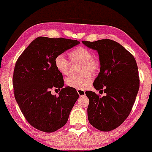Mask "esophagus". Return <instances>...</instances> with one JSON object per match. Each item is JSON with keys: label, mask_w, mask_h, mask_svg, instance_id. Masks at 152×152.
Returning a JSON list of instances; mask_svg holds the SVG:
<instances>
[{"label": "esophagus", "mask_w": 152, "mask_h": 152, "mask_svg": "<svg viewBox=\"0 0 152 152\" xmlns=\"http://www.w3.org/2000/svg\"><path fill=\"white\" fill-rule=\"evenodd\" d=\"M77 91L78 94L80 96H84V95H85V91L82 90V89H77Z\"/></svg>", "instance_id": "esophagus-1"}]
</instances>
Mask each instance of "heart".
Listing matches in <instances>:
<instances>
[{"mask_svg": "<svg viewBox=\"0 0 152 152\" xmlns=\"http://www.w3.org/2000/svg\"><path fill=\"white\" fill-rule=\"evenodd\" d=\"M90 50L85 47L76 48L68 53V57L71 63H80L77 75H73L66 79V84L68 86L77 89H85L90 86L93 82L92 73H96L100 68V64L97 58L92 57ZM54 65L60 73L68 75L70 71V61L59 54L54 59Z\"/></svg>", "mask_w": 152, "mask_h": 152, "instance_id": "b5f03b06", "label": "heart"}]
</instances>
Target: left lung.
<instances>
[{"instance_id":"obj_1","label":"left lung","mask_w":152,"mask_h":152,"mask_svg":"<svg viewBox=\"0 0 152 152\" xmlns=\"http://www.w3.org/2000/svg\"><path fill=\"white\" fill-rule=\"evenodd\" d=\"M82 43L98 52L100 72L93 86L107 94L100 97L95 92L86 91L88 121L99 131L110 132L123 123L132 111L140 86L138 66L134 56L115 41Z\"/></svg>"}]
</instances>
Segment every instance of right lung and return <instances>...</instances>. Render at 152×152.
<instances>
[{"mask_svg": "<svg viewBox=\"0 0 152 152\" xmlns=\"http://www.w3.org/2000/svg\"><path fill=\"white\" fill-rule=\"evenodd\" d=\"M80 44L64 38L39 37L35 39L15 64L14 93L22 113L37 129L50 133L61 128L79 95L76 89L64 86L61 73L54 65L55 57ZM62 88L59 96L51 94L53 88Z\"/></svg>", "mask_w": 152, "mask_h": 152, "instance_id": "right-lung-1", "label": "right lung"}]
</instances>
